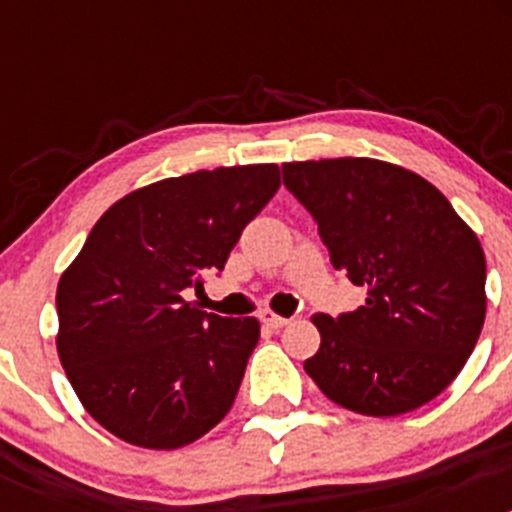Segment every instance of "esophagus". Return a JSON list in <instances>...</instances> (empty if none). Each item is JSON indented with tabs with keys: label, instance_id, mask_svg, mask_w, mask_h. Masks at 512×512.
I'll list each match as a JSON object with an SVG mask.
<instances>
[{
	"label": "esophagus",
	"instance_id": "1",
	"mask_svg": "<svg viewBox=\"0 0 512 512\" xmlns=\"http://www.w3.org/2000/svg\"><path fill=\"white\" fill-rule=\"evenodd\" d=\"M259 320H261V323L266 325V328H274V330L284 328V325L289 323L287 318H282V315H277V312H271V310H264V312H261Z\"/></svg>",
	"mask_w": 512,
	"mask_h": 512
}]
</instances>
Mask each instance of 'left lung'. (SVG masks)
Instances as JSON below:
<instances>
[{
	"label": "left lung",
	"instance_id": "obj_1",
	"mask_svg": "<svg viewBox=\"0 0 512 512\" xmlns=\"http://www.w3.org/2000/svg\"><path fill=\"white\" fill-rule=\"evenodd\" d=\"M284 187L318 223L330 264L366 302L315 315L318 354L305 372L325 397L374 418L441 395L485 325V251L423 176L377 158L282 166Z\"/></svg>",
	"mask_w": 512,
	"mask_h": 512
}]
</instances>
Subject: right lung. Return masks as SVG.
I'll use <instances>...</instances> for the list:
<instances>
[{
	"label": "right lung",
	"mask_w": 512,
	"mask_h": 512,
	"mask_svg": "<svg viewBox=\"0 0 512 512\" xmlns=\"http://www.w3.org/2000/svg\"><path fill=\"white\" fill-rule=\"evenodd\" d=\"M279 166L194 171L135 189L97 220L56 292L58 356L87 413L122 441L179 449L233 405L256 318L187 300L223 271L279 189Z\"/></svg>",
	"instance_id": "1"
}]
</instances>
